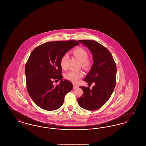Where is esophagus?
I'll list each match as a JSON object with an SVG mask.
<instances>
[{"mask_svg": "<svg viewBox=\"0 0 146 146\" xmlns=\"http://www.w3.org/2000/svg\"><path fill=\"white\" fill-rule=\"evenodd\" d=\"M78 87V85H76V84H73V89H76Z\"/></svg>", "mask_w": 146, "mask_h": 146, "instance_id": "1", "label": "esophagus"}]
</instances>
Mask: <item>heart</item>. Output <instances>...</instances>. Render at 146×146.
<instances>
[{"label":"heart","mask_w":146,"mask_h":146,"mask_svg":"<svg viewBox=\"0 0 146 146\" xmlns=\"http://www.w3.org/2000/svg\"><path fill=\"white\" fill-rule=\"evenodd\" d=\"M73 54L76 57L85 68H88L90 66V63L87 60L88 58V54L85 50L82 48H77L72 51ZM67 58V55H64L63 56L60 61V65L61 68L64 69L66 68V62ZM83 76V73L82 72H77L72 70L66 74V78L70 81L76 83L79 79Z\"/></svg>","instance_id":"obj_1"}]
</instances>
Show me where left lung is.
<instances>
[{"mask_svg": "<svg viewBox=\"0 0 146 146\" xmlns=\"http://www.w3.org/2000/svg\"><path fill=\"white\" fill-rule=\"evenodd\" d=\"M78 42L90 51L93 64L84 80L94 83V86H80L83 95L78 98L79 105L84 109L94 111L102 107L109 100L115 86L117 67L113 56L108 50L95 40H79Z\"/></svg>", "mask_w": 146, "mask_h": 146, "instance_id": "1", "label": "left lung"}]
</instances>
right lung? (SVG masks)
I'll return each instance as SVG.
<instances>
[{
  "instance_id": "add662e5",
  "label": "right lung",
  "mask_w": 146,
  "mask_h": 146,
  "mask_svg": "<svg viewBox=\"0 0 146 146\" xmlns=\"http://www.w3.org/2000/svg\"><path fill=\"white\" fill-rule=\"evenodd\" d=\"M79 43L75 40L45 42L35 48L25 67L28 94L35 104L46 111H54L62 106L66 95L73 84L63 79L60 61L70 49ZM60 80L58 86L53 80Z\"/></svg>"
}]
</instances>
